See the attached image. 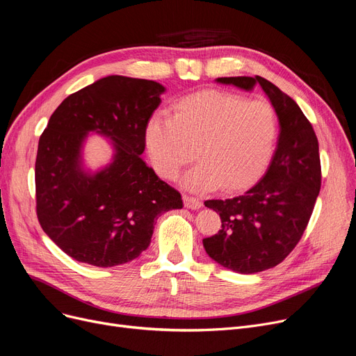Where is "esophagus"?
Wrapping results in <instances>:
<instances>
[{
	"label": "esophagus",
	"mask_w": 356,
	"mask_h": 356,
	"mask_svg": "<svg viewBox=\"0 0 356 356\" xmlns=\"http://www.w3.org/2000/svg\"><path fill=\"white\" fill-rule=\"evenodd\" d=\"M183 200H184V207L189 208V209H199L200 207H202V202H200V199L189 196V195H184Z\"/></svg>",
	"instance_id": "esophagus-1"
}]
</instances>
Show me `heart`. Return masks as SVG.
Listing matches in <instances>:
<instances>
[{
    "label": "heart",
    "mask_w": 356,
    "mask_h": 356,
    "mask_svg": "<svg viewBox=\"0 0 356 356\" xmlns=\"http://www.w3.org/2000/svg\"><path fill=\"white\" fill-rule=\"evenodd\" d=\"M280 135L275 107L234 92L205 90L183 97L175 116L152 115L145 128L151 163L165 179L199 163L183 179L195 192L249 188L269 165Z\"/></svg>",
    "instance_id": "b5f03b06"
}]
</instances>
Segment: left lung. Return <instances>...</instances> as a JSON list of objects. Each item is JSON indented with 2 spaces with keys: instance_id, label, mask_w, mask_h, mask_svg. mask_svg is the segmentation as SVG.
Listing matches in <instances>:
<instances>
[{
  "instance_id": "left-lung-1",
  "label": "left lung",
  "mask_w": 356,
  "mask_h": 356,
  "mask_svg": "<svg viewBox=\"0 0 356 356\" xmlns=\"http://www.w3.org/2000/svg\"><path fill=\"white\" fill-rule=\"evenodd\" d=\"M215 81L245 91L260 86L280 120V136L264 177L240 196L205 202L222 222L218 233L204 238L208 256L237 273H257L280 265L310 221L321 186L318 141L300 106L270 81L259 75Z\"/></svg>"
}]
</instances>
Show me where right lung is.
I'll list each match as a JSON object with an SVG mask.
<instances>
[{"label":"right lung","instance_id":"1","mask_svg":"<svg viewBox=\"0 0 356 356\" xmlns=\"http://www.w3.org/2000/svg\"><path fill=\"white\" fill-rule=\"evenodd\" d=\"M165 91L157 81L109 75L68 96L52 113L36 157V211L60 250L99 268L136 259L159 216L180 209V193L141 159L145 128ZM107 137L114 156L96 172L83 165L88 134Z\"/></svg>","mask_w":356,"mask_h":356}]
</instances>
